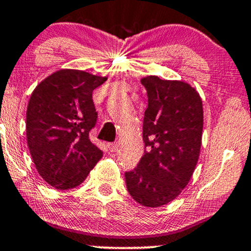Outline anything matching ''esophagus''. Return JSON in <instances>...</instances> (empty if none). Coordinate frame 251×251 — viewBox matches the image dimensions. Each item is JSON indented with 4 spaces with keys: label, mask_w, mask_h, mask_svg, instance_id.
I'll return each instance as SVG.
<instances>
[{
    "label": "esophagus",
    "mask_w": 251,
    "mask_h": 251,
    "mask_svg": "<svg viewBox=\"0 0 251 251\" xmlns=\"http://www.w3.org/2000/svg\"><path fill=\"white\" fill-rule=\"evenodd\" d=\"M107 148L109 149V151H111V152H114V151L118 149V143L117 142L108 143V144H107Z\"/></svg>",
    "instance_id": "1"
}]
</instances>
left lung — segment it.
<instances>
[{
	"mask_svg": "<svg viewBox=\"0 0 251 251\" xmlns=\"http://www.w3.org/2000/svg\"><path fill=\"white\" fill-rule=\"evenodd\" d=\"M148 95L143 120L144 155L125 173L130 195L147 207L174 200L191 180L199 158L203 126L202 101L182 81L157 76L142 79Z\"/></svg>",
	"mask_w": 251,
	"mask_h": 251,
	"instance_id": "1",
	"label": "left lung"
}]
</instances>
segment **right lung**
I'll use <instances>...</instances> for the list:
<instances>
[{
  "mask_svg": "<svg viewBox=\"0 0 251 251\" xmlns=\"http://www.w3.org/2000/svg\"><path fill=\"white\" fill-rule=\"evenodd\" d=\"M106 79L63 69L33 90L26 114L27 144L39 175L56 189L79 186L102 157L89 132L98 120L93 90Z\"/></svg>",
  "mask_w": 251,
  "mask_h": 251,
  "instance_id": "add662e5",
  "label": "right lung"
}]
</instances>
